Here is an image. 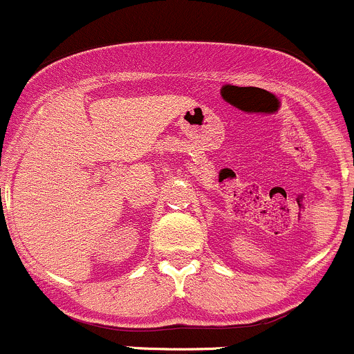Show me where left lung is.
Listing matches in <instances>:
<instances>
[{
  "label": "left lung",
  "instance_id": "8db88e82",
  "mask_svg": "<svg viewBox=\"0 0 354 354\" xmlns=\"http://www.w3.org/2000/svg\"><path fill=\"white\" fill-rule=\"evenodd\" d=\"M353 194H354V189H353Z\"/></svg>",
  "mask_w": 354,
  "mask_h": 354
}]
</instances>
